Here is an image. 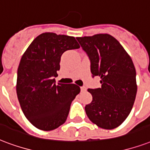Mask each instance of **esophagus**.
<instances>
[{"mask_svg":"<svg viewBox=\"0 0 150 150\" xmlns=\"http://www.w3.org/2000/svg\"><path fill=\"white\" fill-rule=\"evenodd\" d=\"M86 86H81V91H86Z\"/></svg>","mask_w":150,"mask_h":150,"instance_id":"34e87169","label":"esophagus"}]
</instances>
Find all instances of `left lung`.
<instances>
[{
	"label": "left lung",
	"instance_id": "8db88e82",
	"mask_svg": "<svg viewBox=\"0 0 150 150\" xmlns=\"http://www.w3.org/2000/svg\"><path fill=\"white\" fill-rule=\"evenodd\" d=\"M90 60V71L101 87L88 89L93 100L85 107L88 118L103 129L119 127L131 112L137 93L136 71L131 57L112 35L76 38Z\"/></svg>",
	"mask_w": 150,
	"mask_h": 150
}]
</instances>
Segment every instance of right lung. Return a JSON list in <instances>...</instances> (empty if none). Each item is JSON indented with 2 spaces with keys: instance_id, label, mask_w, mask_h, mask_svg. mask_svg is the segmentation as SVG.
<instances>
[{
  "instance_id": "add662e5",
  "label": "right lung",
  "mask_w": 150,
  "mask_h": 150,
  "mask_svg": "<svg viewBox=\"0 0 150 150\" xmlns=\"http://www.w3.org/2000/svg\"><path fill=\"white\" fill-rule=\"evenodd\" d=\"M80 48L74 37L46 32L38 35L23 55L17 71L16 93L31 124L52 131L67 120L71 104L80 92L75 84H55L65 51Z\"/></svg>"
}]
</instances>
